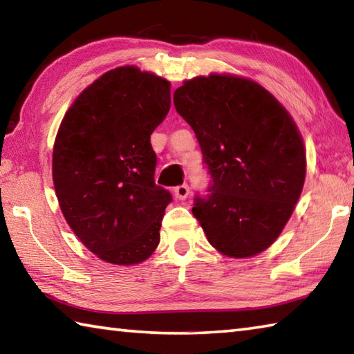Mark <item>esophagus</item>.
<instances>
[{
	"label": "esophagus",
	"instance_id": "1",
	"mask_svg": "<svg viewBox=\"0 0 354 354\" xmlns=\"http://www.w3.org/2000/svg\"><path fill=\"white\" fill-rule=\"evenodd\" d=\"M173 194H175V198L176 199H185L189 196V185L187 184H183V185H178V187H175V190H173Z\"/></svg>",
	"mask_w": 354,
	"mask_h": 354
}]
</instances>
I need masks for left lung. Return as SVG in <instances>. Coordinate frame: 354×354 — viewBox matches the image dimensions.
<instances>
[{
    "mask_svg": "<svg viewBox=\"0 0 354 354\" xmlns=\"http://www.w3.org/2000/svg\"><path fill=\"white\" fill-rule=\"evenodd\" d=\"M173 104L195 131L210 175L192 209L209 243L234 259L260 254L277 240L304 189L297 125L271 93L236 75L184 82Z\"/></svg>",
    "mask_w": 354,
    "mask_h": 354,
    "instance_id": "1",
    "label": "left lung"
}]
</instances>
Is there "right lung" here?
<instances>
[{
  "mask_svg": "<svg viewBox=\"0 0 354 354\" xmlns=\"http://www.w3.org/2000/svg\"><path fill=\"white\" fill-rule=\"evenodd\" d=\"M170 110V82L136 66L108 71L74 100L57 133L62 214L104 261L136 265L159 244L169 190L155 183L150 136Z\"/></svg>",
  "mask_w": 354,
  "mask_h": 354,
  "instance_id": "right-lung-1",
  "label": "right lung"
}]
</instances>
